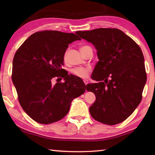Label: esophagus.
<instances>
[{
    "label": "esophagus",
    "mask_w": 155,
    "mask_h": 155,
    "mask_svg": "<svg viewBox=\"0 0 155 155\" xmlns=\"http://www.w3.org/2000/svg\"><path fill=\"white\" fill-rule=\"evenodd\" d=\"M83 82H84V83H85V85H87V84H88L89 81H88V80H87V79H84V80H83Z\"/></svg>",
    "instance_id": "obj_1"
}]
</instances>
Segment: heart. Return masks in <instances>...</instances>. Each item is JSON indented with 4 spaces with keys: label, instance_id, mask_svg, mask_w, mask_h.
Masks as SVG:
<instances>
[{
    "label": "heart",
    "instance_id": "b5f03b06",
    "mask_svg": "<svg viewBox=\"0 0 155 155\" xmlns=\"http://www.w3.org/2000/svg\"><path fill=\"white\" fill-rule=\"evenodd\" d=\"M85 46H83L81 47V50ZM66 57V53L64 55V58ZM91 71V68H85V67H77L72 69L71 72L73 74L77 76L78 77L80 78H86L90 74V72Z\"/></svg>",
    "mask_w": 155,
    "mask_h": 155
}]
</instances>
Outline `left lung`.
<instances>
[{"instance_id": "8db88e82", "label": "left lung", "mask_w": 155, "mask_h": 155, "mask_svg": "<svg viewBox=\"0 0 155 155\" xmlns=\"http://www.w3.org/2000/svg\"><path fill=\"white\" fill-rule=\"evenodd\" d=\"M76 33L95 46L99 59L91 76L98 82L86 85L87 90L96 96L90 107L91 117L108 125L122 122L142 99L147 76L141 49L117 28H100Z\"/></svg>"}]
</instances>
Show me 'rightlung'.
<instances>
[{
	"label": "right lung",
	"mask_w": 155,
	"mask_h": 155,
	"mask_svg": "<svg viewBox=\"0 0 155 155\" xmlns=\"http://www.w3.org/2000/svg\"><path fill=\"white\" fill-rule=\"evenodd\" d=\"M81 40L74 33L38 31L15 52L12 81L21 107L34 121L49 124L61 120L69 111L72 100L85 91L82 80L61 68L68 45ZM56 78L65 81L52 84Z\"/></svg>",
	"instance_id": "add662e5"
}]
</instances>
